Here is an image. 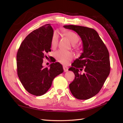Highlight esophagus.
Wrapping results in <instances>:
<instances>
[{
  "label": "esophagus",
  "instance_id": "esophagus-1",
  "mask_svg": "<svg viewBox=\"0 0 123 123\" xmlns=\"http://www.w3.org/2000/svg\"><path fill=\"white\" fill-rule=\"evenodd\" d=\"M63 68L64 70V72H67L68 71V68L67 67L64 66L63 67Z\"/></svg>",
  "mask_w": 123,
  "mask_h": 123
}]
</instances>
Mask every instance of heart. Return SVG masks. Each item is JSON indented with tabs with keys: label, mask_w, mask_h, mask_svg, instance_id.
Masks as SVG:
<instances>
[{
	"label": "heart",
	"mask_w": 123,
	"mask_h": 123,
	"mask_svg": "<svg viewBox=\"0 0 123 123\" xmlns=\"http://www.w3.org/2000/svg\"><path fill=\"white\" fill-rule=\"evenodd\" d=\"M64 35L69 39V40L73 44V46H75V44H77L79 41V36L75 33L71 32V31H66L64 33ZM59 38V33L57 31H54L51 38V46L53 48H55L58 43ZM54 56L55 59L60 63L63 64H67L69 61L72 60L74 55L71 52L63 51L62 50H59L55 52Z\"/></svg>",
	"instance_id": "obj_1"
}]
</instances>
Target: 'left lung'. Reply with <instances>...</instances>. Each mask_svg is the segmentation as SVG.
<instances>
[{"instance_id": "left-lung-1", "label": "left lung", "mask_w": 123, "mask_h": 123, "mask_svg": "<svg viewBox=\"0 0 123 123\" xmlns=\"http://www.w3.org/2000/svg\"><path fill=\"white\" fill-rule=\"evenodd\" d=\"M64 27L75 31L82 41L83 52L69 69L75 75L69 88L75 98L86 100L99 92L109 74V52L98 33L92 28L72 25H64ZM83 68L85 72L81 74L80 70Z\"/></svg>"}]
</instances>
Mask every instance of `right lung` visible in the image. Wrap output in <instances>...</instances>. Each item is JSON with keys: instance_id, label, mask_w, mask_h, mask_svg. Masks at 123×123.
Returning <instances> with one entry per match:
<instances>
[{"instance_id": "obj_1", "label": "right lung", "mask_w": 123, "mask_h": 123, "mask_svg": "<svg viewBox=\"0 0 123 123\" xmlns=\"http://www.w3.org/2000/svg\"><path fill=\"white\" fill-rule=\"evenodd\" d=\"M53 30L49 24L40 27L29 34L20 44L17 54L18 78L28 92L36 96L45 93L51 87L54 78L63 72L59 62L49 68L42 63L45 54L51 52Z\"/></svg>"}]
</instances>
